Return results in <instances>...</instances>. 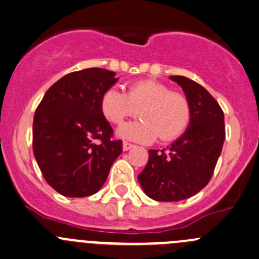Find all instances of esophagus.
Wrapping results in <instances>:
<instances>
[{
	"label": "esophagus",
	"instance_id": "1",
	"mask_svg": "<svg viewBox=\"0 0 259 259\" xmlns=\"http://www.w3.org/2000/svg\"><path fill=\"white\" fill-rule=\"evenodd\" d=\"M134 148H135V145H133V144L126 143V141H124V143H122V150L124 151H127V150H130V149H134Z\"/></svg>",
	"mask_w": 259,
	"mask_h": 259
}]
</instances>
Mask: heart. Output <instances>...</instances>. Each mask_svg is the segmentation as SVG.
<instances>
[{"instance_id": "1", "label": "heart", "mask_w": 259, "mask_h": 259, "mask_svg": "<svg viewBox=\"0 0 259 259\" xmlns=\"http://www.w3.org/2000/svg\"><path fill=\"white\" fill-rule=\"evenodd\" d=\"M100 110L113 124H121L140 110L141 120L121 125L116 135L143 144L154 143L159 137L162 141L174 140L184 134L191 120L189 99L152 79L134 81L127 93L110 87L100 98Z\"/></svg>"}]
</instances>
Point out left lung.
<instances>
[{"label":"left lung","instance_id":"obj_1","mask_svg":"<svg viewBox=\"0 0 259 259\" xmlns=\"http://www.w3.org/2000/svg\"><path fill=\"white\" fill-rule=\"evenodd\" d=\"M191 107V120L184 134L164 150H149L145 168L138 175L144 192L155 201L189 198L212 178L225 141V115L214 98L196 81L171 75Z\"/></svg>","mask_w":259,"mask_h":259}]
</instances>
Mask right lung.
Segmentation results:
<instances>
[{"mask_svg":"<svg viewBox=\"0 0 259 259\" xmlns=\"http://www.w3.org/2000/svg\"><path fill=\"white\" fill-rule=\"evenodd\" d=\"M119 79L103 68L64 75L38 105L33 119V154L46 181L67 197L99 191L122 141L100 110V98ZM94 140H100L95 144Z\"/></svg>","mask_w":259,"mask_h":259,"instance_id":"add662e5","label":"right lung"}]
</instances>
